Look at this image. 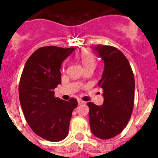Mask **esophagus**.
<instances>
[{
    "mask_svg": "<svg viewBox=\"0 0 158 158\" xmlns=\"http://www.w3.org/2000/svg\"><path fill=\"white\" fill-rule=\"evenodd\" d=\"M78 103H79V104H84V103H85V102L82 101L81 99H79V100H78Z\"/></svg>",
    "mask_w": 158,
    "mask_h": 158,
    "instance_id": "esophagus-1",
    "label": "esophagus"
}]
</instances>
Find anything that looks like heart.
<instances>
[{"label": "heart", "instance_id": "b5f03b06", "mask_svg": "<svg viewBox=\"0 0 158 158\" xmlns=\"http://www.w3.org/2000/svg\"><path fill=\"white\" fill-rule=\"evenodd\" d=\"M79 58L85 69L89 68H95V66H96L95 57L89 50H82L81 52L79 53Z\"/></svg>", "mask_w": 158, "mask_h": 158}]
</instances>
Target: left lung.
Returning a JSON list of instances; mask_svg holds the SVG:
<instances>
[{
    "label": "left lung",
    "instance_id": "left-lung-1",
    "mask_svg": "<svg viewBox=\"0 0 158 158\" xmlns=\"http://www.w3.org/2000/svg\"><path fill=\"white\" fill-rule=\"evenodd\" d=\"M104 62L98 86L103 89V103H87L89 108V124L93 134L101 139H109L124 129L133 109L135 81L125 55L117 48L98 44L94 48Z\"/></svg>",
    "mask_w": 158,
    "mask_h": 158
}]
</instances>
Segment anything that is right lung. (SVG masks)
Instances as JSON below:
<instances>
[{
    "mask_svg": "<svg viewBox=\"0 0 158 158\" xmlns=\"http://www.w3.org/2000/svg\"><path fill=\"white\" fill-rule=\"evenodd\" d=\"M75 48L44 46L26 61L19 84V98L26 122L34 132L45 140L60 142L67 137L75 98L64 101L55 97L61 84L60 68Z\"/></svg>",
    "mask_w": 158,
    "mask_h": 158,
    "instance_id": "right-lung-1",
    "label": "right lung"
}]
</instances>
